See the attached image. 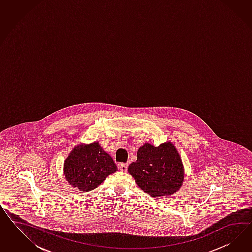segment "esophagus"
Masks as SVG:
<instances>
[{
    "mask_svg": "<svg viewBox=\"0 0 252 252\" xmlns=\"http://www.w3.org/2000/svg\"><path fill=\"white\" fill-rule=\"evenodd\" d=\"M127 166H128V164H127V163H122V164H120V165H119V169H120L122 172H126V170H127Z\"/></svg>",
    "mask_w": 252,
    "mask_h": 252,
    "instance_id": "esophagus-1",
    "label": "esophagus"
}]
</instances>
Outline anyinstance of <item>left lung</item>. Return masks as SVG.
<instances>
[{
	"instance_id": "left-lung-1",
	"label": "left lung",
	"mask_w": 252,
	"mask_h": 252,
	"mask_svg": "<svg viewBox=\"0 0 252 252\" xmlns=\"http://www.w3.org/2000/svg\"><path fill=\"white\" fill-rule=\"evenodd\" d=\"M128 173L142 190L155 198L174 194L184 180L182 160L171 142L158 147L145 143L140 147Z\"/></svg>"
}]
</instances>
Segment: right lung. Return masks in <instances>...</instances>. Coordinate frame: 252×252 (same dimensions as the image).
<instances>
[{
  "instance_id": "add662e5",
  "label": "right lung",
  "mask_w": 252,
  "mask_h": 252,
  "mask_svg": "<svg viewBox=\"0 0 252 252\" xmlns=\"http://www.w3.org/2000/svg\"><path fill=\"white\" fill-rule=\"evenodd\" d=\"M117 170L113 158L98 142L78 145L64 160L63 172L70 185L78 190L91 191Z\"/></svg>"
}]
</instances>
